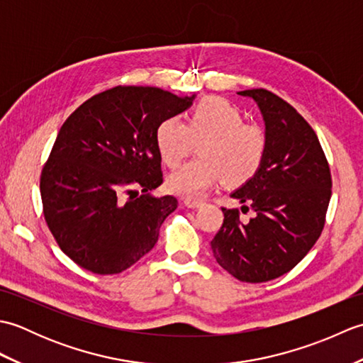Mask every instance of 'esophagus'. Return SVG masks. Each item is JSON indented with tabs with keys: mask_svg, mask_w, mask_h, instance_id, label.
I'll return each mask as SVG.
<instances>
[{
	"mask_svg": "<svg viewBox=\"0 0 363 363\" xmlns=\"http://www.w3.org/2000/svg\"><path fill=\"white\" fill-rule=\"evenodd\" d=\"M184 204H186L187 207H191V209H195V207L201 206L203 201H201V199H196V198H184Z\"/></svg>",
	"mask_w": 363,
	"mask_h": 363,
	"instance_id": "1",
	"label": "esophagus"
}]
</instances>
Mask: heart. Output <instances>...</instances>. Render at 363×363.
<instances>
[{
    "mask_svg": "<svg viewBox=\"0 0 363 363\" xmlns=\"http://www.w3.org/2000/svg\"><path fill=\"white\" fill-rule=\"evenodd\" d=\"M198 143L199 156L168 176L167 186L177 195L199 196L215 184L240 186L259 172L267 152V133L246 125L243 113L223 98H206L186 121L168 117L156 129L162 160L176 168Z\"/></svg>",
    "mask_w": 363,
    "mask_h": 363,
    "instance_id": "obj_1",
    "label": "heart"
}]
</instances>
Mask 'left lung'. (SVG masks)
<instances>
[{
  "label": "left lung",
  "mask_w": 363,
  "mask_h": 363,
  "mask_svg": "<svg viewBox=\"0 0 363 363\" xmlns=\"http://www.w3.org/2000/svg\"><path fill=\"white\" fill-rule=\"evenodd\" d=\"M238 95L259 106L267 152L259 172L230 194L254 217L245 221L238 209L221 207L225 220L211 246L229 274L259 284L289 273L318 240L333 179L317 134L295 107L265 89Z\"/></svg>",
  "instance_id": "left-lung-1"
}]
</instances>
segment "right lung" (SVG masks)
I'll return each mask as SVG.
<instances>
[{
  "label": "right lung",
  "mask_w": 363,
  "mask_h": 363,
  "mask_svg": "<svg viewBox=\"0 0 363 363\" xmlns=\"http://www.w3.org/2000/svg\"><path fill=\"white\" fill-rule=\"evenodd\" d=\"M194 99L118 86L65 120L42 169L40 195L46 225L74 264L117 274L154 248L177 207L174 196L151 195L164 182L156 129Z\"/></svg>",
  "instance_id": "1"
}]
</instances>
